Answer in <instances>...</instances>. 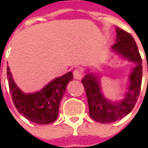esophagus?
<instances>
[{"instance_id":"esophagus-1","label":"esophagus","mask_w":148,"mask_h":148,"mask_svg":"<svg viewBox=\"0 0 148 148\" xmlns=\"http://www.w3.org/2000/svg\"><path fill=\"white\" fill-rule=\"evenodd\" d=\"M73 75H74V77L77 80H81L83 77V74H82V72L81 71V70L79 69H75L73 72Z\"/></svg>"}]
</instances>
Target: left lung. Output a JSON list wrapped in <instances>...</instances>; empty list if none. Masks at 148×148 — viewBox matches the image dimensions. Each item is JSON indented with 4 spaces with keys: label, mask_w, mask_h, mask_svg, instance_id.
Returning <instances> with one entry per match:
<instances>
[{
    "label": "left lung",
    "mask_w": 148,
    "mask_h": 148,
    "mask_svg": "<svg viewBox=\"0 0 148 148\" xmlns=\"http://www.w3.org/2000/svg\"><path fill=\"white\" fill-rule=\"evenodd\" d=\"M117 38L112 51L136 64L129 76V86L125 97L119 101H111L101 93L99 77L92 73L86 74L82 79L85 89L89 114L93 120L106 124L117 121L131 112L138 101L142 81V59L133 37L119 27H116Z\"/></svg>",
    "instance_id": "1"
}]
</instances>
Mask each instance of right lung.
Returning <instances> with one entry per match:
<instances>
[{"label":"right lung","instance_id":"1","mask_svg":"<svg viewBox=\"0 0 148 148\" xmlns=\"http://www.w3.org/2000/svg\"><path fill=\"white\" fill-rule=\"evenodd\" d=\"M7 76L12 101L18 112L38 124H50L58 118L60 101L67 84L73 79V74L70 71L53 79L40 91L25 94L14 83L8 66Z\"/></svg>","mask_w":148,"mask_h":148}]
</instances>
